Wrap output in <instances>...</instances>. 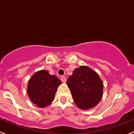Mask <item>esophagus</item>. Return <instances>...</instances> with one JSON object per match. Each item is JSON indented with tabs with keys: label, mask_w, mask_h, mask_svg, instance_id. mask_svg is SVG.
Segmentation results:
<instances>
[{
	"label": "esophagus",
	"mask_w": 134,
	"mask_h": 134,
	"mask_svg": "<svg viewBox=\"0 0 134 134\" xmlns=\"http://www.w3.org/2000/svg\"><path fill=\"white\" fill-rule=\"evenodd\" d=\"M60 80H61L62 82H64V83L66 82V78L64 76H61V77H60Z\"/></svg>",
	"instance_id": "1"
}]
</instances>
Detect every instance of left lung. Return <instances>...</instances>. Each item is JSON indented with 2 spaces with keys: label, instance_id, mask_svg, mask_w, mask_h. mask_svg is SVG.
Returning a JSON list of instances; mask_svg holds the SVG:
<instances>
[{
  "label": "left lung",
  "instance_id": "left-lung-1",
  "mask_svg": "<svg viewBox=\"0 0 134 134\" xmlns=\"http://www.w3.org/2000/svg\"><path fill=\"white\" fill-rule=\"evenodd\" d=\"M67 85L75 104L82 110L96 107L103 96V81L96 71L86 66L74 70Z\"/></svg>",
  "mask_w": 134,
  "mask_h": 134
}]
</instances>
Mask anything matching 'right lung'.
Wrapping results in <instances>:
<instances>
[{
    "label": "right lung",
    "instance_id": "add662e5",
    "mask_svg": "<svg viewBox=\"0 0 134 134\" xmlns=\"http://www.w3.org/2000/svg\"><path fill=\"white\" fill-rule=\"evenodd\" d=\"M61 81L47 70L37 71L30 78L27 92L30 100L40 108L48 107L54 100L55 95Z\"/></svg>",
    "mask_w": 134,
    "mask_h": 134
}]
</instances>
